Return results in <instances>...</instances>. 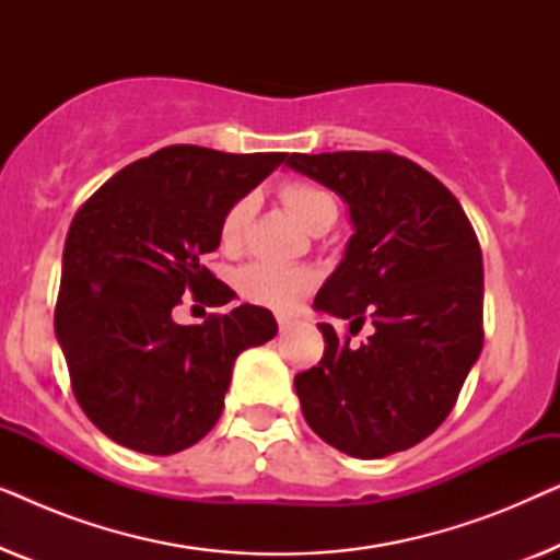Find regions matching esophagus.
Listing matches in <instances>:
<instances>
[{"instance_id":"esophagus-1","label":"esophagus","mask_w":560,"mask_h":560,"mask_svg":"<svg viewBox=\"0 0 560 560\" xmlns=\"http://www.w3.org/2000/svg\"><path fill=\"white\" fill-rule=\"evenodd\" d=\"M278 326H280V331H290V328H293L295 324H298V318L295 316H290V313H278Z\"/></svg>"}]
</instances>
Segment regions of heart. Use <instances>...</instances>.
I'll list each match as a JSON object with an SVG mask.
<instances>
[{
  "label": "heart",
  "instance_id": "b5f03b06",
  "mask_svg": "<svg viewBox=\"0 0 560 560\" xmlns=\"http://www.w3.org/2000/svg\"><path fill=\"white\" fill-rule=\"evenodd\" d=\"M282 203L288 211L313 232V229L336 219V203L324 188L311 186V183H288L280 190ZM249 219V201L242 198L221 219V244L226 249H236L242 244L244 229ZM316 285V275L308 267L293 265H272V262H252L236 272V288L252 303L270 305V308L290 311L301 305L311 295Z\"/></svg>",
  "mask_w": 560,
  "mask_h": 560
}]
</instances>
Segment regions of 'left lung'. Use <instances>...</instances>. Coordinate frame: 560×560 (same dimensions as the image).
I'll return each instance as SVG.
<instances>
[{"label":"left lung","instance_id":"1","mask_svg":"<svg viewBox=\"0 0 560 560\" xmlns=\"http://www.w3.org/2000/svg\"><path fill=\"white\" fill-rule=\"evenodd\" d=\"M349 206L354 234L313 308L372 320L359 349L318 324V366L295 374L308 425L354 458L416 446L454 408L485 343V270L462 203L439 178L393 152H320L285 160Z\"/></svg>","mask_w":560,"mask_h":560}]
</instances>
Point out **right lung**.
Masks as SVG:
<instances>
[{
	"label": "right lung",
	"mask_w": 560,
	"mask_h": 560,
	"mask_svg": "<svg viewBox=\"0 0 560 560\" xmlns=\"http://www.w3.org/2000/svg\"><path fill=\"white\" fill-rule=\"evenodd\" d=\"M285 158L173 144L121 167L73 217L56 339L81 410L119 446L152 456L194 446L224 410L236 357L278 334L262 305L201 326L175 324L173 308L186 290L209 305L234 301L203 257L224 213Z\"/></svg>",
	"instance_id": "obj_1"
}]
</instances>
